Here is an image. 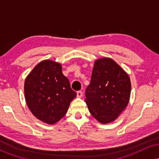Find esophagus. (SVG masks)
I'll use <instances>...</instances> for the list:
<instances>
[{
	"mask_svg": "<svg viewBox=\"0 0 159 159\" xmlns=\"http://www.w3.org/2000/svg\"><path fill=\"white\" fill-rule=\"evenodd\" d=\"M83 96V93H82L81 91H78L77 92V97L78 98H81Z\"/></svg>",
	"mask_w": 159,
	"mask_h": 159,
	"instance_id": "34e87169",
	"label": "esophagus"
}]
</instances>
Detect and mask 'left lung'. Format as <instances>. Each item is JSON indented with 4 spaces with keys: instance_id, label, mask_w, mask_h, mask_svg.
<instances>
[{
    "instance_id": "obj_1",
    "label": "left lung",
    "mask_w": 159,
    "mask_h": 159,
    "mask_svg": "<svg viewBox=\"0 0 159 159\" xmlns=\"http://www.w3.org/2000/svg\"><path fill=\"white\" fill-rule=\"evenodd\" d=\"M131 87L129 75L114 60H96L85 91V102L91 115L102 124L114 121L129 104Z\"/></svg>"
}]
</instances>
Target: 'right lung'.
<instances>
[{
  "mask_svg": "<svg viewBox=\"0 0 159 159\" xmlns=\"http://www.w3.org/2000/svg\"><path fill=\"white\" fill-rule=\"evenodd\" d=\"M24 90L29 110L50 125L65 116L77 95L62 73L61 63L50 60L41 61L33 69L25 79Z\"/></svg>",
  "mask_w": 159,
  "mask_h": 159,
  "instance_id": "obj_1",
  "label": "right lung"
}]
</instances>
